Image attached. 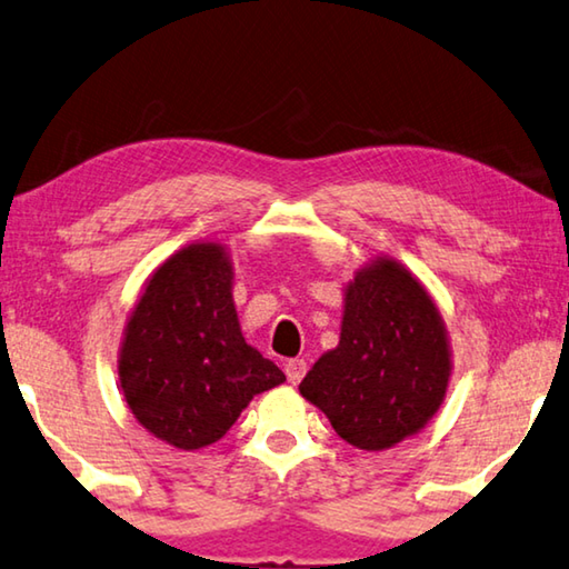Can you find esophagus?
<instances>
[{"label":"esophagus","mask_w":569,"mask_h":569,"mask_svg":"<svg viewBox=\"0 0 569 569\" xmlns=\"http://www.w3.org/2000/svg\"><path fill=\"white\" fill-rule=\"evenodd\" d=\"M284 372H287V378H290V383H292V386H297V383H300V380L305 378V372H307V362H305L302 358L287 360Z\"/></svg>","instance_id":"34e87169"}]
</instances>
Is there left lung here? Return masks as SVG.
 <instances>
[{
	"label": "left lung",
	"instance_id": "1",
	"mask_svg": "<svg viewBox=\"0 0 569 569\" xmlns=\"http://www.w3.org/2000/svg\"><path fill=\"white\" fill-rule=\"evenodd\" d=\"M451 378L449 335L426 287L380 257L346 287L340 342L300 383L342 441L383 451L421 431Z\"/></svg>",
	"mask_w": 569,
	"mask_h": 569
}]
</instances>
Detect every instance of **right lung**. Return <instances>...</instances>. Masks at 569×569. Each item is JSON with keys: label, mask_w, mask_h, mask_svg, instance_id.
Segmentation results:
<instances>
[{"label": "right lung", "mask_w": 569, "mask_h": 569, "mask_svg": "<svg viewBox=\"0 0 569 569\" xmlns=\"http://www.w3.org/2000/svg\"><path fill=\"white\" fill-rule=\"evenodd\" d=\"M221 244H189L156 269L130 312L118 376L146 431L183 451L219 441L284 372L247 346Z\"/></svg>", "instance_id": "right-lung-1"}]
</instances>
